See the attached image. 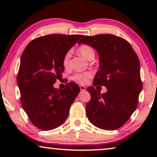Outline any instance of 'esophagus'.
Segmentation results:
<instances>
[{"instance_id":"obj_1","label":"esophagus","mask_w":157,"mask_h":157,"mask_svg":"<svg viewBox=\"0 0 157 157\" xmlns=\"http://www.w3.org/2000/svg\"><path fill=\"white\" fill-rule=\"evenodd\" d=\"M79 88H80L81 91H85V90L86 89V87L84 86H82V85H81L80 86H79Z\"/></svg>"}]
</instances>
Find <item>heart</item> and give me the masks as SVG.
I'll return each mask as SVG.
<instances>
[{
    "instance_id": "heart-1",
    "label": "heart",
    "mask_w": 157,
    "mask_h": 157,
    "mask_svg": "<svg viewBox=\"0 0 157 157\" xmlns=\"http://www.w3.org/2000/svg\"><path fill=\"white\" fill-rule=\"evenodd\" d=\"M78 53L88 60L94 59V55H95L94 49L88 45H82L79 47ZM71 55V51H68L65 53L63 58V65L65 68H68L69 66ZM92 75L93 74L91 71L76 73L71 77V79L73 81L83 84V83H86L88 82V81L92 76Z\"/></svg>"
}]
</instances>
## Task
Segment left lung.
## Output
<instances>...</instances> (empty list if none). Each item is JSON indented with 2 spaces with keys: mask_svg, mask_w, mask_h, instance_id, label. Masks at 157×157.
<instances>
[{
  "mask_svg": "<svg viewBox=\"0 0 157 157\" xmlns=\"http://www.w3.org/2000/svg\"><path fill=\"white\" fill-rule=\"evenodd\" d=\"M78 44L90 46L97 51L100 70L94 86H104L101 94L88 87L91 100L86 106L87 117L96 127L115 130L124 125L136 110L142 89L140 63L129 43L112 34L84 36Z\"/></svg>",
  "mask_w": 157,
  "mask_h": 157,
  "instance_id": "1",
  "label": "left lung"
}]
</instances>
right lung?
Wrapping results in <instances>:
<instances>
[{"label": "right lung", "instance_id": "right-lung-1", "mask_svg": "<svg viewBox=\"0 0 157 157\" xmlns=\"http://www.w3.org/2000/svg\"><path fill=\"white\" fill-rule=\"evenodd\" d=\"M82 37L64 34L40 36L23 51L17 83L23 110L39 129L52 130L63 124L80 92L75 83L70 82L61 91L53 84L64 71L65 53Z\"/></svg>", "mask_w": 157, "mask_h": 157}]
</instances>
